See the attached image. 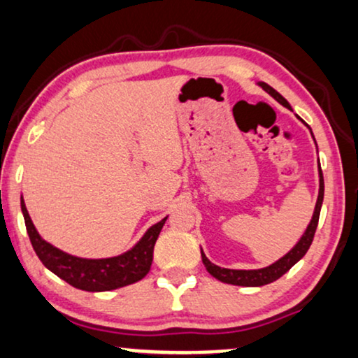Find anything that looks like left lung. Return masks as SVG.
Wrapping results in <instances>:
<instances>
[{"instance_id":"obj_1","label":"left lung","mask_w":358,"mask_h":358,"mask_svg":"<svg viewBox=\"0 0 358 358\" xmlns=\"http://www.w3.org/2000/svg\"><path fill=\"white\" fill-rule=\"evenodd\" d=\"M258 85L262 87L263 90L266 92V94H270L273 99L278 101V103H281L287 110H292L291 105L287 103V100L285 99V96H282L281 94H278L275 88L270 87L268 83H264V82H258ZM301 122H303V120H301ZM306 127H308V124H306ZM309 131H310V128H309ZM310 134H313V131H310ZM313 138H314V134H313ZM314 143H315V139H314ZM315 148H317V145H315ZM322 201H324V176H322L321 166H319V196H317V202H315V207H314L313 219H310L308 229L304 230V234L301 235L298 243H296L294 247H292L289 252L285 255V257L276 259V262L271 263L270 266L259 268V270H229V268H222V266H217V264H213L210 259L206 257L203 250L201 248L202 263L206 264V270L210 273V275L215 278V280H219L222 282H227V285H235V286L257 287V286L270 285V282L276 281L278 278H281L282 275H285V273L289 271L291 268L294 266V264L298 263L306 253H308L310 243H313L315 229H317L319 213H321Z\"/></svg>"}]
</instances>
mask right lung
Segmentation results:
<instances>
[{
  "instance_id": "1",
  "label": "right lung",
  "mask_w": 358,
  "mask_h": 358,
  "mask_svg": "<svg viewBox=\"0 0 358 358\" xmlns=\"http://www.w3.org/2000/svg\"><path fill=\"white\" fill-rule=\"evenodd\" d=\"M21 210L24 215L27 235L32 248L49 271L57 275L69 285L82 291L101 292L118 289L143 280L150 271L152 263L155 243L161 234L162 225L168 217L151 225L145 235L133 245L128 252L110 258H80L62 252L49 241H45L32 224L24 199L21 197Z\"/></svg>"
}]
</instances>
